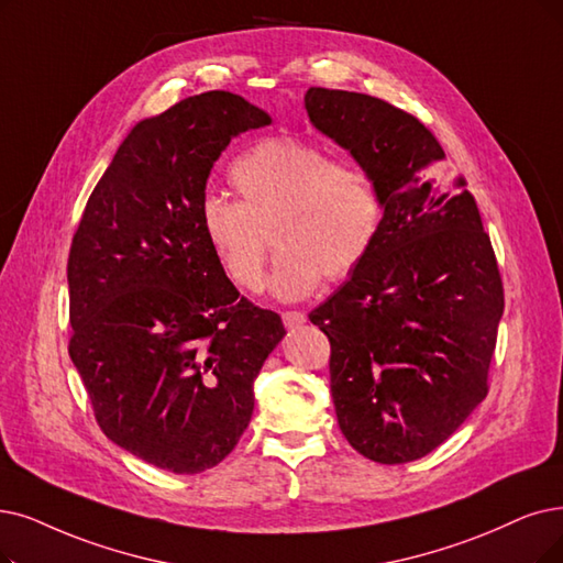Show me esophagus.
<instances>
[{
    "instance_id": "esophagus-1",
    "label": "esophagus",
    "mask_w": 563,
    "mask_h": 563,
    "mask_svg": "<svg viewBox=\"0 0 563 563\" xmlns=\"http://www.w3.org/2000/svg\"><path fill=\"white\" fill-rule=\"evenodd\" d=\"M282 321H284V325L288 330H294V328H300L307 321V317H305L302 311H284L282 313Z\"/></svg>"
}]
</instances>
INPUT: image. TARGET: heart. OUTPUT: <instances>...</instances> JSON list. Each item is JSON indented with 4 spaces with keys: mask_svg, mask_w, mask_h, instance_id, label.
Instances as JSON below:
<instances>
[{
    "mask_svg": "<svg viewBox=\"0 0 563 563\" xmlns=\"http://www.w3.org/2000/svg\"><path fill=\"white\" fill-rule=\"evenodd\" d=\"M240 196L208 194L198 223L212 258L242 290H258L273 231L277 254L269 294L282 302L309 298L330 282L353 275L369 256L384 223V194L357 164L298 139H267L231 166Z\"/></svg>",
    "mask_w": 563,
    "mask_h": 563,
    "instance_id": "1",
    "label": "heart"
}]
</instances>
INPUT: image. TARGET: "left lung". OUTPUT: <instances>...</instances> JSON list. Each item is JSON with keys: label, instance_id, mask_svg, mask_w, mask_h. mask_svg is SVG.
Wrapping results in <instances>:
<instances>
[{"label": "left lung", "instance_id": "1", "mask_svg": "<svg viewBox=\"0 0 563 563\" xmlns=\"http://www.w3.org/2000/svg\"><path fill=\"white\" fill-rule=\"evenodd\" d=\"M309 122L384 194L369 256L309 313L330 340L336 422L360 455L432 453L487 395L504 286L464 177L409 112L369 95L309 87Z\"/></svg>", "mask_w": 563, "mask_h": 563}]
</instances>
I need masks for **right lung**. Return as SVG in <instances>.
Listing matches in <instances>:
<instances>
[{"label": "right lung", "mask_w": 563, "mask_h": 563, "mask_svg": "<svg viewBox=\"0 0 563 563\" xmlns=\"http://www.w3.org/2000/svg\"><path fill=\"white\" fill-rule=\"evenodd\" d=\"M267 124L231 92L141 120L74 235L69 355L103 434L173 474H200L233 451L254 378L286 334L279 313L240 298L198 223L221 152Z\"/></svg>", "instance_id": "add662e5"}]
</instances>
